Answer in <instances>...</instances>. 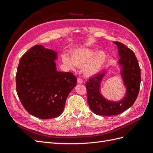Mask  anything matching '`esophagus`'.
Listing matches in <instances>:
<instances>
[{"label": "esophagus", "instance_id": "1", "mask_svg": "<svg viewBox=\"0 0 153 153\" xmlns=\"http://www.w3.org/2000/svg\"><path fill=\"white\" fill-rule=\"evenodd\" d=\"M77 82L78 83V84H82V83H83V80H82V78H77Z\"/></svg>", "mask_w": 153, "mask_h": 153}]
</instances>
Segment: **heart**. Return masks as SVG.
<instances>
[{"label":"heart","instance_id":"heart-1","mask_svg":"<svg viewBox=\"0 0 153 153\" xmlns=\"http://www.w3.org/2000/svg\"><path fill=\"white\" fill-rule=\"evenodd\" d=\"M107 56L104 51L100 50L96 52L94 49L80 48L72 52L71 57L66 53L62 55V60L73 70L76 66L83 67L84 73L88 76H93L100 73L104 68Z\"/></svg>","mask_w":153,"mask_h":153}]
</instances>
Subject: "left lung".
<instances>
[{
	"mask_svg": "<svg viewBox=\"0 0 153 153\" xmlns=\"http://www.w3.org/2000/svg\"><path fill=\"white\" fill-rule=\"evenodd\" d=\"M114 43L117 47L119 56L117 64L121 68L120 75L126 87L123 98L117 101H110L101 94V81L107 71L91 77L85 84L90 108L95 114L103 116L116 115L131 107L137 98L140 86V69L135 53L123 43L118 41Z\"/></svg>",
	"mask_w": 153,
	"mask_h": 153,
	"instance_id": "8db88e82",
	"label": "left lung"
}]
</instances>
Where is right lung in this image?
<instances>
[{"label":"right lung","instance_id":"1","mask_svg":"<svg viewBox=\"0 0 153 153\" xmlns=\"http://www.w3.org/2000/svg\"><path fill=\"white\" fill-rule=\"evenodd\" d=\"M56 51L37 45L23 55L18 64L16 92L30 115L41 119L62 113L69 94L76 85L72 73L57 70Z\"/></svg>","mask_w":153,"mask_h":153}]
</instances>
